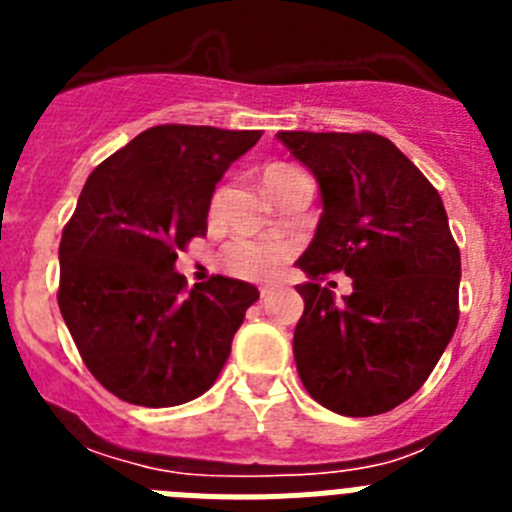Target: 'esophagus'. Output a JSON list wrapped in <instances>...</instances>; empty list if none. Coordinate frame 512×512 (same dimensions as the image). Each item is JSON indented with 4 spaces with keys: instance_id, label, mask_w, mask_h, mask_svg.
Segmentation results:
<instances>
[{
    "instance_id": "obj_1",
    "label": "esophagus",
    "mask_w": 512,
    "mask_h": 512,
    "mask_svg": "<svg viewBox=\"0 0 512 512\" xmlns=\"http://www.w3.org/2000/svg\"><path fill=\"white\" fill-rule=\"evenodd\" d=\"M274 292H277V287H271V284H269V287H261V289H259L261 300H269V297L274 295Z\"/></svg>"
}]
</instances>
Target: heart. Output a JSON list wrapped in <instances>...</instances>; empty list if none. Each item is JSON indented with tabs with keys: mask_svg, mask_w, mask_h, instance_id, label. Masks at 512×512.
Segmentation results:
<instances>
[{
	"mask_svg": "<svg viewBox=\"0 0 512 512\" xmlns=\"http://www.w3.org/2000/svg\"><path fill=\"white\" fill-rule=\"evenodd\" d=\"M289 169H292V166L274 164L266 169L264 179L277 176ZM284 256H287V253H284V248L277 246V243L246 241V238H238V241L225 246L223 264L230 274H235V277L251 279V282H269V279H274L279 271H282Z\"/></svg>",
	"mask_w": 512,
	"mask_h": 512,
	"instance_id": "heart-1",
	"label": "heart"
}]
</instances>
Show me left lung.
I'll return each mask as SVG.
<instances>
[{"instance_id": "8db88e82", "label": "left lung", "mask_w": 512, "mask_h": 512, "mask_svg": "<svg viewBox=\"0 0 512 512\" xmlns=\"http://www.w3.org/2000/svg\"><path fill=\"white\" fill-rule=\"evenodd\" d=\"M318 179L315 238L297 261L305 312L295 361L305 390L348 418L387 413L423 387L459 323L461 256L441 194L377 133L277 135ZM355 292L336 303L323 276Z\"/></svg>"}]
</instances>
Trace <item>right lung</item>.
<instances>
[{
    "label": "right lung",
    "mask_w": 512,
    "mask_h": 512,
    "mask_svg": "<svg viewBox=\"0 0 512 512\" xmlns=\"http://www.w3.org/2000/svg\"><path fill=\"white\" fill-rule=\"evenodd\" d=\"M261 130L156 125L89 174L58 246V307L104 390L171 408L215 384L259 289L212 277L187 289L176 251L207 233L215 184Z\"/></svg>",
    "instance_id": "right-lung-1"
}]
</instances>
